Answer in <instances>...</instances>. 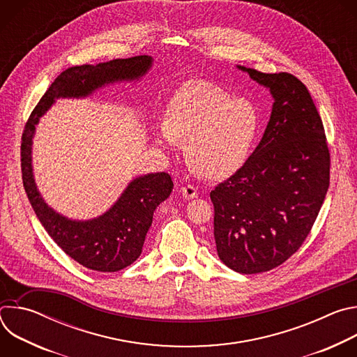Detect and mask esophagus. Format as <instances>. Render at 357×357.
<instances>
[{"label": "esophagus", "instance_id": "obj_1", "mask_svg": "<svg viewBox=\"0 0 357 357\" xmlns=\"http://www.w3.org/2000/svg\"><path fill=\"white\" fill-rule=\"evenodd\" d=\"M181 193L185 199H193L197 196V188L193 186V185H186V186H182L181 188Z\"/></svg>", "mask_w": 357, "mask_h": 357}]
</instances>
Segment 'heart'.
Instances as JSON below:
<instances>
[{"label": "heart", "instance_id": "1", "mask_svg": "<svg viewBox=\"0 0 357 357\" xmlns=\"http://www.w3.org/2000/svg\"><path fill=\"white\" fill-rule=\"evenodd\" d=\"M260 126V114L250 101L197 82L181 89L171 101L155 144L167 151L185 145L186 161L197 174L223 179L247 162Z\"/></svg>", "mask_w": 357, "mask_h": 357}]
</instances>
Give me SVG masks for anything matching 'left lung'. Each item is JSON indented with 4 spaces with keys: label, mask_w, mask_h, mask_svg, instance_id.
Here are the masks:
<instances>
[{
    "label": "left lung",
    "mask_w": 357,
    "mask_h": 357,
    "mask_svg": "<svg viewBox=\"0 0 357 357\" xmlns=\"http://www.w3.org/2000/svg\"><path fill=\"white\" fill-rule=\"evenodd\" d=\"M238 69L270 89L273 112L257 148L211 199L219 259L257 274L285 263L308 237L329 188L331 154L307 86L287 72Z\"/></svg>",
    "instance_id": "8db88e82"
}]
</instances>
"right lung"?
Segmentation results:
<instances>
[{"label": "right lung", "instance_id": "add662e5", "mask_svg": "<svg viewBox=\"0 0 357 357\" xmlns=\"http://www.w3.org/2000/svg\"><path fill=\"white\" fill-rule=\"evenodd\" d=\"M151 56L141 55L96 66L82 65L66 69L42 96L22 132V182L36 218L69 257L94 271H120L139 257L152 215L172 192L171 175L160 172L139 176L128 185L114 206L103 216L87 222L69 220L50 209L36 189L31 165L32 135L39 117L55 98L87 96L106 83L138 79L151 68Z\"/></svg>", "mask_w": 357, "mask_h": 357}]
</instances>
